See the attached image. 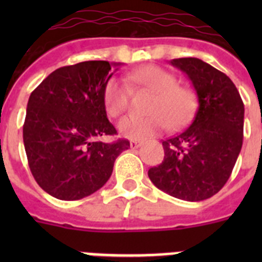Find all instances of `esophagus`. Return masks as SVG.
<instances>
[{
	"label": "esophagus",
	"instance_id": "34e87169",
	"mask_svg": "<svg viewBox=\"0 0 262 262\" xmlns=\"http://www.w3.org/2000/svg\"><path fill=\"white\" fill-rule=\"evenodd\" d=\"M140 145H142V143L138 142V140H131V142H129V148H131V149H136V148H139Z\"/></svg>",
	"mask_w": 262,
	"mask_h": 262
}]
</instances>
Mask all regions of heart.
I'll return each mask as SVG.
<instances>
[{"instance_id":"1","label":"heart","mask_w":262,"mask_h":262,"mask_svg":"<svg viewBox=\"0 0 262 262\" xmlns=\"http://www.w3.org/2000/svg\"><path fill=\"white\" fill-rule=\"evenodd\" d=\"M127 80L139 88L155 93L148 114L149 117H126L120 120L118 129L123 136L135 140L151 138L164 131L168 123L181 127L190 119L195 107V97L190 89L177 85V78L159 67H143L127 75ZM131 88L122 78L113 77L103 90V103L110 117L118 118L129 106Z\"/></svg>"}]
</instances>
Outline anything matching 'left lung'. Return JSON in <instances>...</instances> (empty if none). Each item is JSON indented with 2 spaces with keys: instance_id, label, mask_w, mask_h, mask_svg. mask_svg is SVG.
Listing matches in <instances>:
<instances>
[{
  "instance_id": "8db88e82",
  "label": "left lung",
  "mask_w": 262,
  "mask_h": 262,
  "mask_svg": "<svg viewBox=\"0 0 262 262\" xmlns=\"http://www.w3.org/2000/svg\"><path fill=\"white\" fill-rule=\"evenodd\" d=\"M170 64L191 81L198 108L182 133L164 140V161L148 177L169 195L198 202L216 194L232 173L243 145L244 103L231 78L201 59Z\"/></svg>"
}]
</instances>
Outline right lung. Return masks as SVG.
<instances>
[{
	"mask_svg": "<svg viewBox=\"0 0 262 262\" xmlns=\"http://www.w3.org/2000/svg\"><path fill=\"white\" fill-rule=\"evenodd\" d=\"M120 62L82 61L53 71L31 93L23 124L29 166L39 186L62 201L96 193L129 142H98L115 135L103 90ZM118 69V68H117ZM115 69V71H117Z\"/></svg>",
	"mask_w": 262,
	"mask_h": 262,
	"instance_id": "1",
	"label": "right lung"
}]
</instances>
